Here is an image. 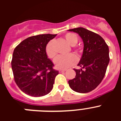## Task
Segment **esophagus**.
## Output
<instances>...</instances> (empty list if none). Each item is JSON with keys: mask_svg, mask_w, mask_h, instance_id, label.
Masks as SVG:
<instances>
[{"mask_svg": "<svg viewBox=\"0 0 121 121\" xmlns=\"http://www.w3.org/2000/svg\"><path fill=\"white\" fill-rule=\"evenodd\" d=\"M66 70H62V69H60V70H59V71L60 73H62V72H64V71H65Z\"/></svg>", "mask_w": 121, "mask_h": 121, "instance_id": "esophagus-1", "label": "esophagus"}]
</instances>
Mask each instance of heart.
I'll use <instances>...</instances> for the list:
<instances>
[{"mask_svg":"<svg viewBox=\"0 0 121 121\" xmlns=\"http://www.w3.org/2000/svg\"><path fill=\"white\" fill-rule=\"evenodd\" d=\"M65 39L69 44L71 46H74L78 42V37L74 33H67L64 36ZM78 51V49H76ZM45 53L48 57L50 59H54L57 55V52L54 47V40H51L46 45ZM78 58L76 55L70 54L67 56H59L55 59L54 64L56 67L59 69L65 70L71 67L77 62Z\"/></svg>","mask_w":121,"mask_h":121,"instance_id":"b5f03b06","label":"heart"}]
</instances>
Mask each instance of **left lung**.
<instances>
[{
  "instance_id": "obj_1",
  "label": "left lung",
  "mask_w": 121,
  "mask_h": 121,
  "mask_svg": "<svg viewBox=\"0 0 121 121\" xmlns=\"http://www.w3.org/2000/svg\"><path fill=\"white\" fill-rule=\"evenodd\" d=\"M79 34L84 42V51L78 65L84 69H74L75 78L68 81L70 88L81 93L93 90L102 82L110 61L109 48L100 35L82 27L70 29Z\"/></svg>"
}]
</instances>
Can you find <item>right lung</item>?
Returning <instances> with one entry per match:
<instances>
[{"mask_svg": "<svg viewBox=\"0 0 121 121\" xmlns=\"http://www.w3.org/2000/svg\"><path fill=\"white\" fill-rule=\"evenodd\" d=\"M57 35H39L29 37L14 48L11 60L14 79L20 89L33 97L50 92L59 71L45 53L47 43Z\"/></svg>", "mask_w": 121, "mask_h": 121, "instance_id": "right-lung-1", "label": "right lung"}]
</instances>
